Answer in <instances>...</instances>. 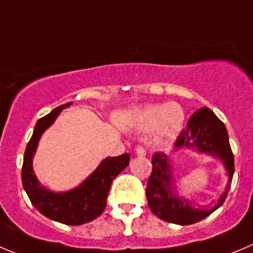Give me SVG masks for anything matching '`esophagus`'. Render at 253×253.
<instances>
[{
    "instance_id": "34e87169",
    "label": "esophagus",
    "mask_w": 253,
    "mask_h": 253,
    "mask_svg": "<svg viewBox=\"0 0 253 253\" xmlns=\"http://www.w3.org/2000/svg\"><path fill=\"white\" fill-rule=\"evenodd\" d=\"M134 151H136V155L140 156V157H145L146 156V150L142 147V146H137Z\"/></svg>"
}]
</instances>
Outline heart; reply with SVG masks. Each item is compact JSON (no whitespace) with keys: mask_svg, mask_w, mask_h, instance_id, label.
I'll return each instance as SVG.
<instances>
[{"mask_svg":"<svg viewBox=\"0 0 253 253\" xmlns=\"http://www.w3.org/2000/svg\"><path fill=\"white\" fill-rule=\"evenodd\" d=\"M185 122V112L177 103L145 107L136 117V126L143 131L152 129L153 141L164 143L177 137Z\"/></svg>","mask_w":253,"mask_h":253,"instance_id":"b5f03b06","label":"heart"}]
</instances>
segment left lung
I'll list each match as a JSON object with an SVG mask.
<instances>
[{
	"instance_id": "left-lung-1",
	"label": "left lung",
	"mask_w": 253,
	"mask_h": 253,
	"mask_svg": "<svg viewBox=\"0 0 253 253\" xmlns=\"http://www.w3.org/2000/svg\"><path fill=\"white\" fill-rule=\"evenodd\" d=\"M176 148L193 147L221 159L228 172V182L217 202L210 209H195L188 200L172 193V172L169 160L164 152H156L152 157V172L147 181L146 196L151 211L159 218L176 225H192L216 211L225 202L232 182L235 161L228 142L225 125L210 108L202 107L191 116L187 127L177 137Z\"/></svg>"
}]
</instances>
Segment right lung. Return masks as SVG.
<instances>
[{
	"label": "right lung",
	"mask_w": 253,
	"mask_h": 253,
	"mask_svg": "<svg viewBox=\"0 0 253 253\" xmlns=\"http://www.w3.org/2000/svg\"><path fill=\"white\" fill-rule=\"evenodd\" d=\"M70 105L72 103L58 106L37 121L34 134L26 147L21 176L23 188L37 211L57 222L77 226L91 222L102 213L111 183L117 174L128 166L129 155L124 153L117 157L105 159L84 182L68 192L55 193L40 186L32 169V157L39 140L44 129L53 124L61 111Z\"/></svg>",
	"instance_id": "obj_1"
}]
</instances>
